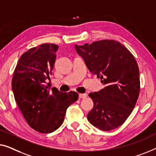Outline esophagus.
Masks as SVG:
<instances>
[{
    "label": "esophagus",
    "instance_id": "obj_1",
    "mask_svg": "<svg viewBox=\"0 0 156 156\" xmlns=\"http://www.w3.org/2000/svg\"><path fill=\"white\" fill-rule=\"evenodd\" d=\"M87 97L86 94H79V98H81V99H83V98H85Z\"/></svg>",
    "mask_w": 156,
    "mask_h": 156
}]
</instances>
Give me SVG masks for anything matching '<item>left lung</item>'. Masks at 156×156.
<instances>
[{
  "label": "left lung",
  "mask_w": 156,
  "mask_h": 156,
  "mask_svg": "<svg viewBox=\"0 0 156 156\" xmlns=\"http://www.w3.org/2000/svg\"><path fill=\"white\" fill-rule=\"evenodd\" d=\"M87 69L100 77L104 88L89 94L94 106L87 119L102 131H111L132 112L140 92L139 69L132 54L119 41L103 40L76 44Z\"/></svg>",
  "instance_id": "8db88e82"
}]
</instances>
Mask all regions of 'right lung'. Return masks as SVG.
Segmentation results:
<instances>
[{
  "label": "right lung",
  "instance_id": "obj_1",
  "mask_svg": "<svg viewBox=\"0 0 156 156\" xmlns=\"http://www.w3.org/2000/svg\"><path fill=\"white\" fill-rule=\"evenodd\" d=\"M58 46L43 44L20 56L13 73L12 88L15 102L30 127L49 133L63 124L66 109L78 98L76 92L62 93L50 88Z\"/></svg>",
  "mask_w": 156,
  "mask_h": 156
}]
</instances>
